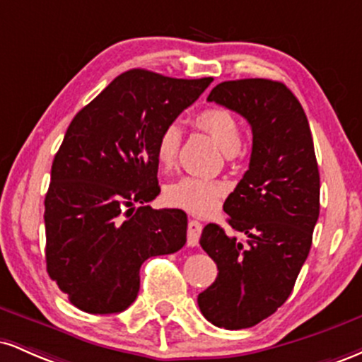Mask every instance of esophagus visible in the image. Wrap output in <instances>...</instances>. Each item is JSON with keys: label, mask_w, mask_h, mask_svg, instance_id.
Instances as JSON below:
<instances>
[{"label": "esophagus", "mask_w": 362, "mask_h": 362, "mask_svg": "<svg viewBox=\"0 0 362 362\" xmlns=\"http://www.w3.org/2000/svg\"><path fill=\"white\" fill-rule=\"evenodd\" d=\"M202 233V224L197 219H190L189 226H187V243L190 247H195L199 243V238H201Z\"/></svg>", "instance_id": "1"}]
</instances>
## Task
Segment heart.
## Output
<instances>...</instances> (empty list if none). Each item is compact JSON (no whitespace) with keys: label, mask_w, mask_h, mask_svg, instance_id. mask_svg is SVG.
Returning <instances> with one entry per match:
<instances>
[{"label":"heart","mask_w":362,"mask_h":362,"mask_svg":"<svg viewBox=\"0 0 362 362\" xmlns=\"http://www.w3.org/2000/svg\"><path fill=\"white\" fill-rule=\"evenodd\" d=\"M194 127L209 134L228 156L240 148V124L233 112L223 107H207L192 117ZM182 144V131L177 124H168L160 131L155 143V155L160 167L172 168L175 165ZM226 192V185L213 178L182 177L172 182L165 190L168 204L182 207L190 213H207L218 204Z\"/></svg>","instance_id":"1"}]
</instances>
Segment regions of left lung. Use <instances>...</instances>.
Masks as SVG:
<instances>
[{
	"label": "left lung",
	"instance_id": "1",
	"mask_svg": "<svg viewBox=\"0 0 362 362\" xmlns=\"http://www.w3.org/2000/svg\"><path fill=\"white\" fill-rule=\"evenodd\" d=\"M216 102L248 120L250 165L224 201L236 240L209 223L201 247L218 277L197 298L206 320L240 330L284 305L311 248L320 214V173L308 119L284 83L248 78L211 90Z\"/></svg>",
	"mask_w": 362,
	"mask_h": 362
}]
</instances>
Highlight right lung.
Masks as SVG:
<instances>
[{
	"mask_svg": "<svg viewBox=\"0 0 362 362\" xmlns=\"http://www.w3.org/2000/svg\"><path fill=\"white\" fill-rule=\"evenodd\" d=\"M211 81L131 69L74 115L54 156L44 221L49 277L76 308L124 311L143 262L185 245L184 211L146 206L160 194L155 143Z\"/></svg>",
	"mask_w": 362,
	"mask_h": 362,
	"instance_id": "right-lung-1",
	"label": "right lung"
}]
</instances>
